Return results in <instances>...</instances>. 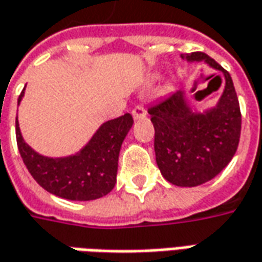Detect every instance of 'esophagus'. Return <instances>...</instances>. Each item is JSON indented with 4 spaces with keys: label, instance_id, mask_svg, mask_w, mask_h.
<instances>
[{
    "label": "esophagus",
    "instance_id": "1",
    "mask_svg": "<svg viewBox=\"0 0 262 262\" xmlns=\"http://www.w3.org/2000/svg\"><path fill=\"white\" fill-rule=\"evenodd\" d=\"M132 115L135 119H142L146 116V109L143 105H136L132 109Z\"/></svg>",
    "mask_w": 262,
    "mask_h": 262
}]
</instances>
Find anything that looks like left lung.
I'll return each instance as SVG.
<instances>
[{
  "mask_svg": "<svg viewBox=\"0 0 262 262\" xmlns=\"http://www.w3.org/2000/svg\"><path fill=\"white\" fill-rule=\"evenodd\" d=\"M183 58L204 61L226 78L219 103L207 112H193L180 91L147 109L155 126V153L163 177L174 186L194 187L214 179L231 162L238 147L241 112L233 79L220 63L204 52Z\"/></svg>",
  "mask_w": 262,
  "mask_h": 262,
  "instance_id": "1",
  "label": "left lung"
}]
</instances>
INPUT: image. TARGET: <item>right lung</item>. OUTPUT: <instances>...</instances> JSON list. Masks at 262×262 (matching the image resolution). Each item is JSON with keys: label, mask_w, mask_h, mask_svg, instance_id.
Masks as SVG:
<instances>
[{"label": "right lung", "mask_w": 262, "mask_h": 262, "mask_svg": "<svg viewBox=\"0 0 262 262\" xmlns=\"http://www.w3.org/2000/svg\"><path fill=\"white\" fill-rule=\"evenodd\" d=\"M23 96L24 91L18 103ZM132 125L130 113L107 120L79 153L51 159L38 155L24 142L16 119V144L27 169L42 188L68 200H96L111 193L116 184L119 151Z\"/></svg>", "instance_id": "obj_1"}]
</instances>
